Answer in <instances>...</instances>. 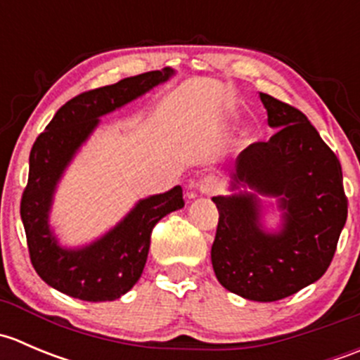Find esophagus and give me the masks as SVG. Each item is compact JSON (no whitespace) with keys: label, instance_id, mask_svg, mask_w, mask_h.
<instances>
[{"label":"esophagus","instance_id":"esophagus-1","mask_svg":"<svg viewBox=\"0 0 360 360\" xmlns=\"http://www.w3.org/2000/svg\"><path fill=\"white\" fill-rule=\"evenodd\" d=\"M198 191H200L202 195H214L217 191V181L210 176L203 177L200 184H198Z\"/></svg>","mask_w":360,"mask_h":360}]
</instances>
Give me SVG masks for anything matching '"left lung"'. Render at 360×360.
Wrapping results in <instances>:
<instances>
[{
  "mask_svg": "<svg viewBox=\"0 0 360 360\" xmlns=\"http://www.w3.org/2000/svg\"><path fill=\"white\" fill-rule=\"evenodd\" d=\"M266 143L245 148L230 172L231 195L212 197L219 210L210 259L217 281L250 301H277L326 274L347 221L340 160L296 108L259 92ZM278 200L281 226L262 224L259 195Z\"/></svg>",
  "mask_w": 360,
  "mask_h": 360,
  "instance_id": "left-lung-1",
  "label": "left lung"
}]
</instances>
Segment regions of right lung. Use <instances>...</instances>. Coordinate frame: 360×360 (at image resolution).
<instances>
[{
    "label": "right lung",
    "instance_id": "add662e5",
    "mask_svg": "<svg viewBox=\"0 0 360 360\" xmlns=\"http://www.w3.org/2000/svg\"><path fill=\"white\" fill-rule=\"evenodd\" d=\"M174 72L172 68L143 72L72 97L32 144L20 217L32 266L50 288L94 303L122 297L143 274L155 224L184 207L181 186L151 195L137 202L110 231L82 248H63L50 226L57 184L97 129L101 116L144 96Z\"/></svg>",
    "mask_w": 360,
    "mask_h": 360
}]
</instances>
